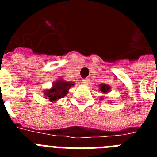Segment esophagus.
Segmentation results:
<instances>
[{"label":"esophagus","instance_id":"obj_1","mask_svg":"<svg viewBox=\"0 0 157 157\" xmlns=\"http://www.w3.org/2000/svg\"><path fill=\"white\" fill-rule=\"evenodd\" d=\"M88 82H89L88 78H84V79H82V84H84V85H87V84H88Z\"/></svg>","mask_w":157,"mask_h":157}]
</instances>
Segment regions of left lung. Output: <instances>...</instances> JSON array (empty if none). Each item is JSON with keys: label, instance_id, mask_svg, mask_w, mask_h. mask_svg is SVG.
<instances>
[{"label": "left lung", "instance_id": "left-lung-1", "mask_svg": "<svg viewBox=\"0 0 157 157\" xmlns=\"http://www.w3.org/2000/svg\"><path fill=\"white\" fill-rule=\"evenodd\" d=\"M110 90H111V86L109 85H108V84L101 83V84H100L99 85V90L101 91V93H103V94H108V93L110 92ZM100 99H104V98L103 97H101ZM110 103H112V102H110Z\"/></svg>", "mask_w": 157, "mask_h": 157}]
</instances>
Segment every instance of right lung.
<instances>
[{
	"label": "right lung",
	"mask_w": 157,
	"mask_h": 157,
	"mask_svg": "<svg viewBox=\"0 0 157 157\" xmlns=\"http://www.w3.org/2000/svg\"><path fill=\"white\" fill-rule=\"evenodd\" d=\"M75 83L71 82H67L63 80L62 78L54 82L51 88L46 89L44 90V95L45 99L48 100L49 102H56L58 100L61 99L67 94L69 90Z\"/></svg>",
	"instance_id": "obj_1"
}]
</instances>
